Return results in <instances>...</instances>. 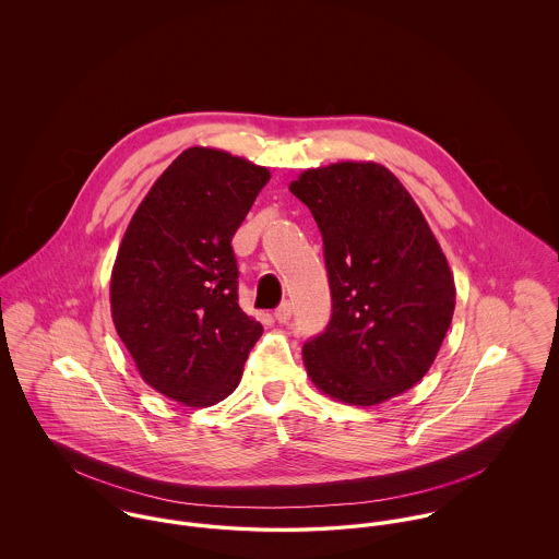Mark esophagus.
I'll return each mask as SVG.
<instances>
[{
    "mask_svg": "<svg viewBox=\"0 0 559 559\" xmlns=\"http://www.w3.org/2000/svg\"><path fill=\"white\" fill-rule=\"evenodd\" d=\"M275 320L277 322H288L290 320V317H293V306H290V301H284L277 310H275Z\"/></svg>",
    "mask_w": 559,
    "mask_h": 559,
    "instance_id": "esophagus-1",
    "label": "esophagus"
}]
</instances>
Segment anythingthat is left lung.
I'll return each mask as SVG.
<instances>
[{
	"label": "left lung",
	"mask_w": 559,
	"mask_h": 559,
	"mask_svg": "<svg viewBox=\"0 0 559 559\" xmlns=\"http://www.w3.org/2000/svg\"><path fill=\"white\" fill-rule=\"evenodd\" d=\"M324 242L333 314L304 346L322 394L374 406L430 370L456 306L448 258L399 178L374 160L304 169L288 185Z\"/></svg>",
	"instance_id": "1"
}]
</instances>
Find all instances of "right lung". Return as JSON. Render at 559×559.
<instances>
[{"mask_svg":"<svg viewBox=\"0 0 559 559\" xmlns=\"http://www.w3.org/2000/svg\"><path fill=\"white\" fill-rule=\"evenodd\" d=\"M271 171L226 151H182L133 213L111 269L114 326L140 377L200 408L228 399L262 324L239 306L233 237Z\"/></svg>","mask_w":559,"mask_h":559,"instance_id":"obj_1","label":"right lung"}]
</instances>
